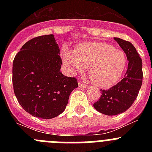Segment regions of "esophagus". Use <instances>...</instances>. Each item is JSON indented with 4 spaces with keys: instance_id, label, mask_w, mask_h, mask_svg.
<instances>
[{
    "instance_id": "34e87169",
    "label": "esophagus",
    "mask_w": 152,
    "mask_h": 152,
    "mask_svg": "<svg viewBox=\"0 0 152 152\" xmlns=\"http://www.w3.org/2000/svg\"><path fill=\"white\" fill-rule=\"evenodd\" d=\"M78 86H79V88H88V85H86L85 84H84V83H83V82H78Z\"/></svg>"
}]
</instances>
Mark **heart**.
Listing matches in <instances>:
<instances>
[{
  "label": "heart",
  "mask_w": 152,
  "mask_h": 152,
  "mask_svg": "<svg viewBox=\"0 0 152 152\" xmlns=\"http://www.w3.org/2000/svg\"><path fill=\"white\" fill-rule=\"evenodd\" d=\"M63 62L72 71L89 69L93 83L100 88H110L120 80L127 65V58L123 51L104 42L81 44L74 52L64 51Z\"/></svg>",
  "instance_id": "heart-1"
}]
</instances>
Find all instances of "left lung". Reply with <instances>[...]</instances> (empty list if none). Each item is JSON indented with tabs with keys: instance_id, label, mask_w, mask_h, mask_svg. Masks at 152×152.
<instances>
[{
	"instance_id": "8db88e82",
	"label": "left lung",
	"mask_w": 152,
	"mask_h": 152,
	"mask_svg": "<svg viewBox=\"0 0 152 152\" xmlns=\"http://www.w3.org/2000/svg\"><path fill=\"white\" fill-rule=\"evenodd\" d=\"M126 53L128 68L124 78L109 90H101L102 95L94 107L107 116L124 113L132 105L142 84V61L134 45L128 41L114 37Z\"/></svg>"
}]
</instances>
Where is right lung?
<instances>
[{"label":"right lung","instance_id":"add662e5","mask_svg":"<svg viewBox=\"0 0 152 152\" xmlns=\"http://www.w3.org/2000/svg\"><path fill=\"white\" fill-rule=\"evenodd\" d=\"M54 35L32 39L24 44L13 62L14 94L21 107L35 117L52 119L64 112L75 77L60 72L62 64Z\"/></svg>","mask_w":152,"mask_h":152}]
</instances>
